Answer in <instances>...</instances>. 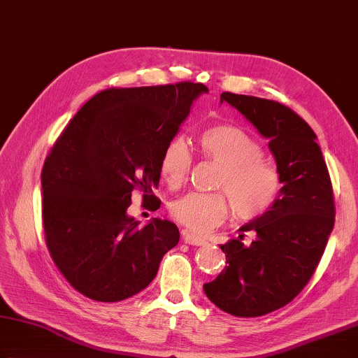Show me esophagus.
I'll list each match as a JSON object with an SVG mask.
<instances>
[{
    "mask_svg": "<svg viewBox=\"0 0 358 358\" xmlns=\"http://www.w3.org/2000/svg\"><path fill=\"white\" fill-rule=\"evenodd\" d=\"M182 241L185 243H189V245H206V239H203V237H198L195 234L189 233V231H182Z\"/></svg>",
    "mask_w": 358,
    "mask_h": 358,
    "instance_id": "esophagus-1",
    "label": "esophagus"
}]
</instances>
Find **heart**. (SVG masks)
Instances as JSON below:
<instances>
[{
  "label": "heart",
  "mask_w": 358,
  "mask_h": 358,
  "mask_svg": "<svg viewBox=\"0 0 358 358\" xmlns=\"http://www.w3.org/2000/svg\"><path fill=\"white\" fill-rule=\"evenodd\" d=\"M198 143L204 159L220 165L215 189L227 193L236 218L252 220L271 208L281 187L280 174L262 159V148L255 138L237 125L217 124L204 129ZM192 162V152L184 138H171L159 159L163 182L171 189H179L189 178ZM226 196L220 192L189 193L176 199L169 212L176 222L192 233L206 234L229 215L231 205Z\"/></svg>",
  "instance_id": "heart-1"
}]
</instances>
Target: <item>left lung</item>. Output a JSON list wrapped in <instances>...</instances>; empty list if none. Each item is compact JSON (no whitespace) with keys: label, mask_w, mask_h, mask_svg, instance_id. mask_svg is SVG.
<instances>
[{"label":"left lung","mask_w":358,"mask_h":358,"mask_svg":"<svg viewBox=\"0 0 358 358\" xmlns=\"http://www.w3.org/2000/svg\"><path fill=\"white\" fill-rule=\"evenodd\" d=\"M220 102L267 138L283 187L264 214L220 245L227 266L204 292L233 316H264L296 299L315 273L334 229V189L317 136L297 113L275 100L233 92H223ZM248 230L255 239L245 244Z\"/></svg>","instance_id":"left-lung-1"}]
</instances>
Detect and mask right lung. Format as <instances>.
Here are the masks:
<instances>
[{"mask_svg": "<svg viewBox=\"0 0 358 358\" xmlns=\"http://www.w3.org/2000/svg\"><path fill=\"white\" fill-rule=\"evenodd\" d=\"M203 83L110 87L81 106L42 168V222L50 256L73 289L97 302L135 296L178 245L174 223L127 215L131 192L159 204V159Z\"/></svg>", "mask_w": 358, "mask_h": 358, "instance_id": "obj_1", "label": "right lung"}]
</instances>
